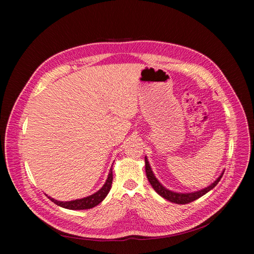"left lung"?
<instances>
[{
    "instance_id": "left-lung-1",
    "label": "left lung",
    "mask_w": 254,
    "mask_h": 254,
    "mask_svg": "<svg viewBox=\"0 0 254 254\" xmlns=\"http://www.w3.org/2000/svg\"><path fill=\"white\" fill-rule=\"evenodd\" d=\"M145 172H146V176H147V179L149 181V183L151 184V187L153 188L157 193L161 196L163 197L166 200L174 202V203H178V204H186V203H190L191 201L196 200V199L200 198L201 196H203L204 194H206L207 191H210L212 189H214L215 187L217 186V183L220 181L222 175H224V172L220 174V176L218 178L215 180L211 186H209L207 188H204L200 190H197V191H193V193H176V191L170 190H167L166 188H164L162 184L159 182V180L156 178V176L153 175L152 171H151V167L149 165V162L147 158L145 157Z\"/></svg>"
}]
</instances>
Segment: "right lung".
Masks as SVG:
<instances>
[{
	"label": "right lung",
	"mask_w": 254,
	"mask_h": 254,
	"mask_svg": "<svg viewBox=\"0 0 254 254\" xmlns=\"http://www.w3.org/2000/svg\"><path fill=\"white\" fill-rule=\"evenodd\" d=\"M112 180H113L112 168H110L108 178H107L103 188L99 190H97L96 193H94L93 195H90L88 197H84V198H81V199H76V200H72V201H59V200H56V199H54V198H52L48 195L47 196L51 201H53L54 203H56L57 205H59L61 207H64V209H68V210H88V209H92V207H94L98 203H101L106 198V196L108 195L109 190L111 189Z\"/></svg>",
	"instance_id": "obj_1"
}]
</instances>
